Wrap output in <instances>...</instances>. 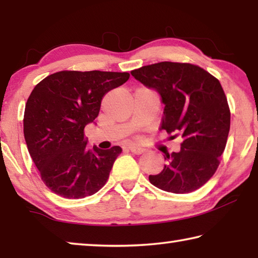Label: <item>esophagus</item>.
Segmentation results:
<instances>
[{"instance_id": "1", "label": "esophagus", "mask_w": 258, "mask_h": 258, "mask_svg": "<svg viewBox=\"0 0 258 258\" xmlns=\"http://www.w3.org/2000/svg\"><path fill=\"white\" fill-rule=\"evenodd\" d=\"M128 150L132 151L133 154H135V155H141V154H143V152H145V148L138 147V146H130Z\"/></svg>"}]
</instances>
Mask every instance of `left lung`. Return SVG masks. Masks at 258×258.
Wrapping results in <instances>:
<instances>
[{
  "instance_id": "1",
  "label": "left lung",
  "mask_w": 258,
  "mask_h": 258,
  "mask_svg": "<svg viewBox=\"0 0 258 258\" xmlns=\"http://www.w3.org/2000/svg\"><path fill=\"white\" fill-rule=\"evenodd\" d=\"M131 74L160 95L165 106L160 128L183 140L180 151L165 152L164 169L149 175L151 184L173 194L199 189L216 172L230 131V109L221 83L195 64L169 61Z\"/></svg>"
}]
</instances>
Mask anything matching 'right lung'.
<instances>
[{
  "mask_svg": "<svg viewBox=\"0 0 258 258\" xmlns=\"http://www.w3.org/2000/svg\"><path fill=\"white\" fill-rule=\"evenodd\" d=\"M128 73L64 71L34 87L25 108L24 135L42 181L60 197L85 198L106 184L121 148H90L86 125L104 95L127 82Z\"/></svg>",
  "mask_w": 258,
  "mask_h": 258,
  "instance_id": "right-lung-1",
  "label": "right lung"
}]
</instances>
